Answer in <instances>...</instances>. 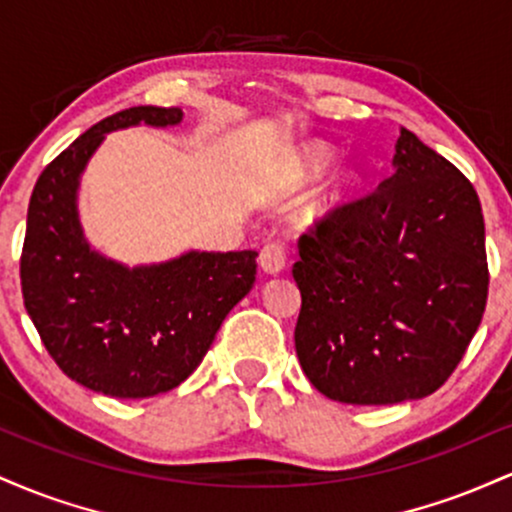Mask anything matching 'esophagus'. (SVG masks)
Here are the masks:
<instances>
[{
    "label": "esophagus",
    "mask_w": 512,
    "mask_h": 512,
    "mask_svg": "<svg viewBox=\"0 0 512 512\" xmlns=\"http://www.w3.org/2000/svg\"><path fill=\"white\" fill-rule=\"evenodd\" d=\"M257 262H260L262 272H267V274L284 272V267H286L284 245H279V243L264 245L262 252H260V257H257Z\"/></svg>",
    "instance_id": "1"
}]
</instances>
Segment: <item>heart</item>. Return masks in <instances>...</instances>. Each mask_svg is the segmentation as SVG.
I'll return each mask as SVG.
<instances>
[{
    "instance_id": "b5f03b06",
    "label": "heart",
    "mask_w": 512,
    "mask_h": 512,
    "mask_svg": "<svg viewBox=\"0 0 512 512\" xmlns=\"http://www.w3.org/2000/svg\"><path fill=\"white\" fill-rule=\"evenodd\" d=\"M334 161V151L330 146L313 142V144H305L303 151L298 154V173L305 180H317L327 173ZM356 182L358 175L351 168H342L334 173V178L330 180V187L325 192V204H339L344 202L351 192L356 190Z\"/></svg>"
}]
</instances>
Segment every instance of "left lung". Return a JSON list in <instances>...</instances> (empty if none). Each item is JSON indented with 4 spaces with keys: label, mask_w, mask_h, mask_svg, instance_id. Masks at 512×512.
<instances>
[{
    "label": "left lung",
    "mask_w": 512,
    "mask_h": 512,
    "mask_svg": "<svg viewBox=\"0 0 512 512\" xmlns=\"http://www.w3.org/2000/svg\"><path fill=\"white\" fill-rule=\"evenodd\" d=\"M296 354L344 404L433 395L477 334L489 293L472 182L399 127L392 175L298 240Z\"/></svg>",
    "instance_id": "left-lung-1"
}]
</instances>
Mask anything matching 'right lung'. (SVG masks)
Listing matches in <instances>:
<instances>
[{
    "mask_svg": "<svg viewBox=\"0 0 512 512\" xmlns=\"http://www.w3.org/2000/svg\"><path fill=\"white\" fill-rule=\"evenodd\" d=\"M180 122V108L154 105L105 117L43 170L28 204L23 303L64 375L108 397H154L190 378L255 284V250H187L127 267L84 236L81 175L105 134Z\"/></svg>",
    "mask_w": 512,
    "mask_h": 512,
    "instance_id": "obj_1",
    "label": "right lung"
}]
</instances>
